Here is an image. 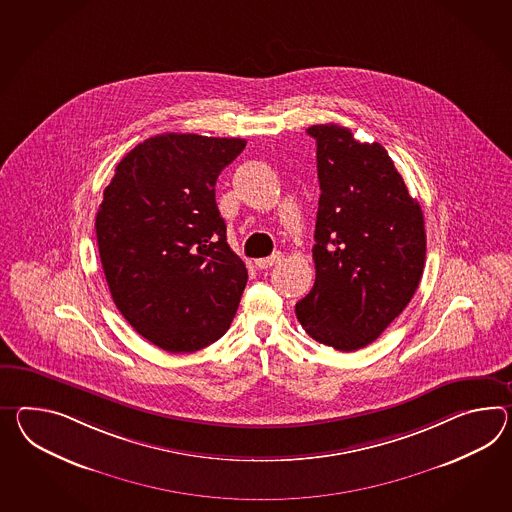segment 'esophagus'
Here are the masks:
<instances>
[{
	"label": "esophagus",
	"instance_id": "esophagus-1",
	"mask_svg": "<svg viewBox=\"0 0 512 512\" xmlns=\"http://www.w3.org/2000/svg\"><path fill=\"white\" fill-rule=\"evenodd\" d=\"M283 261V255L277 251L274 255H270V257H264V259H257L255 264H257V268H261V270H266V268H270V266H275V264H279V262Z\"/></svg>",
	"mask_w": 512,
	"mask_h": 512
}]
</instances>
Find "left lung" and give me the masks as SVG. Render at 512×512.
Here are the masks:
<instances>
[{
    "mask_svg": "<svg viewBox=\"0 0 512 512\" xmlns=\"http://www.w3.org/2000/svg\"><path fill=\"white\" fill-rule=\"evenodd\" d=\"M320 201L316 279L296 316L316 342L355 351L374 342L412 300L424 274L420 203L381 144L348 127L312 125Z\"/></svg>",
    "mask_w": 512,
    "mask_h": 512,
    "instance_id": "1",
    "label": "left lung"
}]
</instances>
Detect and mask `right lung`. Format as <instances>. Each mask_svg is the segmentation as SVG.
<instances>
[{
  "label": "right lung",
  "instance_id": "add662e5",
  "mask_svg": "<svg viewBox=\"0 0 512 512\" xmlns=\"http://www.w3.org/2000/svg\"><path fill=\"white\" fill-rule=\"evenodd\" d=\"M244 148V138L157 135L103 190L96 237L114 305L164 351L209 346L237 312L248 270L227 244L214 185Z\"/></svg>",
  "mask_w": 512,
  "mask_h": 512
}]
</instances>
